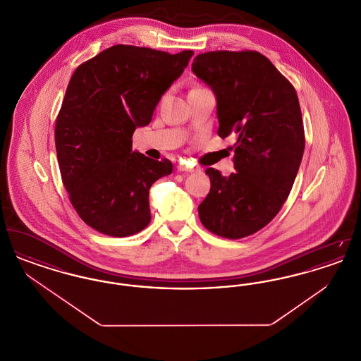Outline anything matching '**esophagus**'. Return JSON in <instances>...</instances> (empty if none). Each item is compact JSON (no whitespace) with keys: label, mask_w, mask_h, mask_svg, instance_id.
Here are the masks:
<instances>
[{"label":"esophagus","mask_w":361,"mask_h":361,"mask_svg":"<svg viewBox=\"0 0 361 361\" xmlns=\"http://www.w3.org/2000/svg\"><path fill=\"white\" fill-rule=\"evenodd\" d=\"M177 169H178V172H197V169H196V168H192V166H187V165H183V164H180V165L177 166Z\"/></svg>","instance_id":"1"}]
</instances>
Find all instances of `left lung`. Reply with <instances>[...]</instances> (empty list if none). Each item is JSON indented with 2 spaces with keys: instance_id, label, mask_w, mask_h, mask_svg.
<instances>
[{
  "instance_id": "obj_1",
  "label": "left lung",
  "mask_w": 361,
  "mask_h": 361,
  "mask_svg": "<svg viewBox=\"0 0 361 361\" xmlns=\"http://www.w3.org/2000/svg\"><path fill=\"white\" fill-rule=\"evenodd\" d=\"M192 71L216 96L218 135L234 134L228 177L208 168L211 189L199 218L215 235L240 240L269 224L287 200L305 152V128L291 82L262 54L208 51Z\"/></svg>"
}]
</instances>
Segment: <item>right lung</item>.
<instances>
[{
  "label": "right lung",
  "mask_w": 361,
  "mask_h": 361,
  "mask_svg": "<svg viewBox=\"0 0 361 361\" xmlns=\"http://www.w3.org/2000/svg\"><path fill=\"white\" fill-rule=\"evenodd\" d=\"M192 55L116 44L73 73L55 121V147L70 203L96 231L121 238L150 224L149 190L173 165L134 153L133 134L152 121Z\"/></svg>",
  "instance_id": "obj_1"
}]
</instances>
